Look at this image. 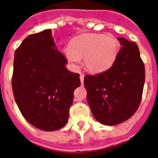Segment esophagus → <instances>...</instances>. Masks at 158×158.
<instances>
[{
  "label": "esophagus",
  "instance_id": "obj_1",
  "mask_svg": "<svg viewBox=\"0 0 158 158\" xmlns=\"http://www.w3.org/2000/svg\"><path fill=\"white\" fill-rule=\"evenodd\" d=\"M79 78H80V81H81V83H83V82H84V78H85L84 74H80Z\"/></svg>",
  "mask_w": 158,
  "mask_h": 158
}]
</instances>
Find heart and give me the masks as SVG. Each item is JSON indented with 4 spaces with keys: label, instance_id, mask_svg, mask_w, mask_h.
Segmentation results:
<instances>
[{
    "label": "heart",
    "instance_id": "1",
    "mask_svg": "<svg viewBox=\"0 0 158 158\" xmlns=\"http://www.w3.org/2000/svg\"><path fill=\"white\" fill-rule=\"evenodd\" d=\"M120 43L114 36L98 33L79 35L64 48V56L74 66L84 58L85 67L92 73H101L109 69L116 59Z\"/></svg>",
    "mask_w": 158,
    "mask_h": 158
}]
</instances>
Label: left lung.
I'll return each instance as SVG.
<instances>
[{
    "label": "left lung",
    "instance_id": "left-lung-1",
    "mask_svg": "<svg viewBox=\"0 0 158 158\" xmlns=\"http://www.w3.org/2000/svg\"><path fill=\"white\" fill-rule=\"evenodd\" d=\"M122 48L108 70L85 75L87 102L99 123L113 126L127 121L137 110L145 80L144 64L137 44L119 37Z\"/></svg>",
    "mask_w": 158,
    "mask_h": 158
}]
</instances>
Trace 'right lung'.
I'll use <instances>...</instances> for the list:
<instances>
[{"instance_id":"obj_1","label":"right lung","mask_w":158,"mask_h":158,"mask_svg":"<svg viewBox=\"0 0 158 158\" xmlns=\"http://www.w3.org/2000/svg\"><path fill=\"white\" fill-rule=\"evenodd\" d=\"M66 63L51 30L27 36L15 52V100L25 119L41 130H57L68 121L80 79L79 74L66 69Z\"/></svg>"}]
</instances>
